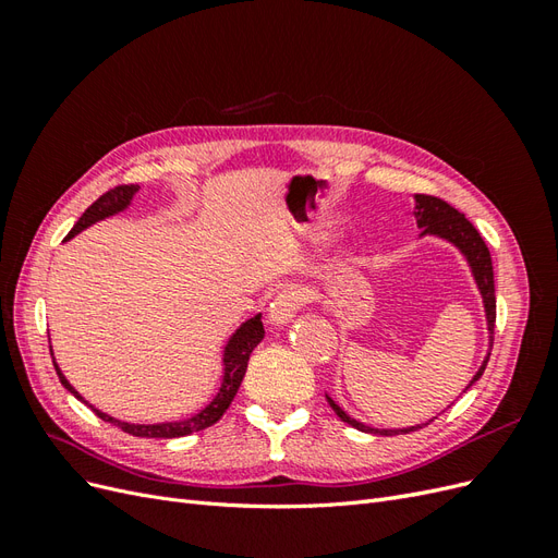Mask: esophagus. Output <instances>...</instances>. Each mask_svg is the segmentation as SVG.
Here are the masks:
<instances>
[{"label":"esophagus","instance_id":"esophagus-1","mask_svg":"<svg viewBox=\"0 0 558 558\" xmlns=\"http://www.w3.org/2000/svg\"><path fill=\"white\" fill-rule=\"evenodd\" d=\"M302 302V293L298 289H283L277 293V298L272 300V305L267 310V320L272 326H286L291 324L298 307Z\"/></svg>","mask_w":558,"mask_h":558}]
</instances>
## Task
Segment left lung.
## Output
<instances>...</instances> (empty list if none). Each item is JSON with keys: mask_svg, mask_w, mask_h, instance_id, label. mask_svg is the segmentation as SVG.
<instances>
[{"mask_svg": "<svg viewBox=\"0 0 558 558\" xmlns=\"http://www.w3.org/2000/svg\"><path fill=\"white\" fill-rule=\"evenodd\" d=\"M414 221H416V228H421V238H437L442 240L447 244H451L456 251L461 253V256L465 258L468 267H470V275L472 279H475V286L477 291L482 295V305H484V316H486V330H488V351L486 356L480 365V369L475 373V377L470 379V384L463 388V393L468 391V388L480 381V377L484 375L486 369V363H488V356H492V347H494V326H496V289H494V265H492V253H488L482 234L475 230V226H472L468 218L459 211L453 209L451 205H447L445 199L440 197H433V195H414ZM326 400L332 408V412L340 416L344 424H349L351 428H356L361 433H369V435H402V433H412V430H418L428 426L430 421H426V424H416V426H404V428H375V426H367L363 424V421L353 418L351 414H347L340 404H337L328 393H326Z\"/></svg>", "mask_w": 558, "mask_h": 558, "instance_id": "obj_1", "label": "left lung"}]
</instances>
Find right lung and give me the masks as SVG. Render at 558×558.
Masks as SVG:
<instances>
[{"label":"right lung","instance_id":"obj_1","mask_svg":"<svg viewBox=\"0 0 558 558\" xmlns=\"http://www.w3.org/2000/svg\"><path fill=\"white\" fill-rule=\"evenodd\" d=\"M137 193H140V185H118V189H113V191L105 193L99 199H95L93 205L86 211H83V216L78 218L76 226L72 228V232L66 234L64 242H70L72 238H76L81 230L95 226L97 221H105V218H111L116 214L125 211L132 205V199H134V195H137ZM263 337H265L263 316L256 314V316L246 318L244 324L228 337V342L223 347V353H221L223 377H221V386H218L216 396L205 404V408L197 410L195 414L185 416V418H179V421H162V424H130V421H121V418H116V416H109L102 410L93 408V404L86 398H83L70 381H66L60 365L56 363L53 349H50V356H53L56 373H58V377H60V381H62V386L66 388V391H70L74 398H78L81 402H86L88 408L99 418L107 421V424H113V426H118V428L134 435V437H183V435L199 433V430L214 426L216 421L223 416V412L230 408L232 398L238 396V388H240V384L244 379L251 351L263 342Z\"/></svg>","mask_w":558,"mask_h":558}]
</instances>
